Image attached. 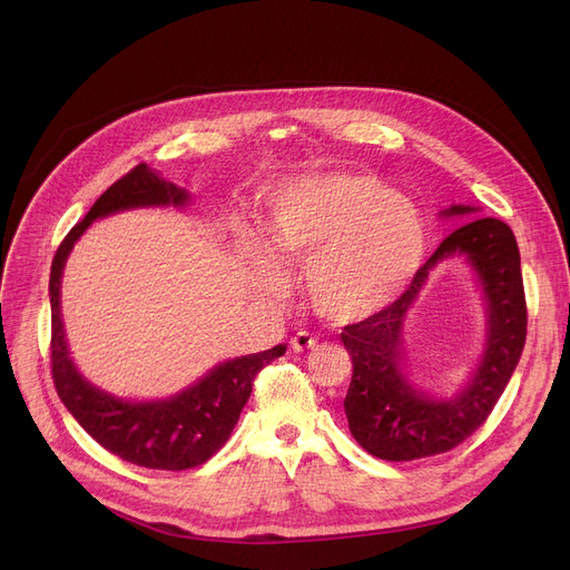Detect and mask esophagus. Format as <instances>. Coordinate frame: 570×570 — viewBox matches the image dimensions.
<instances>
[{"mask_svg":"<svg viewBox=\"0 0 570 570\" xmlns=\"http://www.w3.org/2000/svg\"><path fill=\"white\" fill-rule=\"evenodd\" d=\"M317 341L308 334V332H297L293 338H291V350L293 352H304V350H315Z\"/></svg>","mask_w":570,"mask_h":570,"instance_id":"esophagus-1","label":"esophagus"}]
</instances>
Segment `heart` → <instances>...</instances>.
<instances>
[{"label": "heart", "mask_w": 570, "mask_h": 570, "mask_svg": "<svg viewBox=\"0 0 570 570\" xmlns=\"http://www.w3.org/2000/svg\"><path fill=\"white\" fill-rule=\"evenodd\" d=\"M271 253L302 266V293L311 308L334 324L374 315L417 275L426 255V229L417 209L379 178L327 171L284 185L268 207ZM262 288L284 291L279 266L250 243Z\"/></svg>", "instance_id": "obj_1"}]
</instances>
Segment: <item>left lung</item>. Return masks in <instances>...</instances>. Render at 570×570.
<instances>
[{"label": "left lung", "mask_w": 570, "mask_h": 570, "mask_svg": "<svg viewBox=\"0 0 570 570\" xmlns=\"http://www.w3.org/2000/svg\"><path fill=\"white\" fill-rule=\"evenodd\" d=\"M453 205L444 216L471 214ZM464 254L476 268L488 302V341L470 385L453 400L438 402L413 389L400 372L402 324L428 273L446 256ZM528 334L521 255L512 229L492 216H475L451 232L411 286L379 313L347 324L341 334L354 374L345 415L354 440L374 458L405 462L446 453L473 435L494 411Z\"/></svg>", "instance_id": "left-lung-1"}]
</instances>
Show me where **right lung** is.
Returning a JSON list of instances; mask_svg holds the SVG:
<instances>
[{
	"mask_svg": "<svg viewBox=\"0 0 570 570\" xmlns=\"http://www.w3.org/2000/svg\"><path fill=\"white\" fill-rule=\"evenodd\" d=\"M189 194L161 180L146 165L119 178L76 223L58 246L51 275V376L56 392L73 420L106 451L146 469L185 471L207 462L232 435L243 405L248 403L255 376L286 352V345L232 358L216 365L185 392L161 401H124L78 374L69 358L60 320V277L73 243L92 220L115 212L150 205H185Z\"/></svg>",
	"mask_w": 570,
	"mask_h": 570,
	"instance_id": "obj_1",
	"label": "right lung"
}]
</instances>
